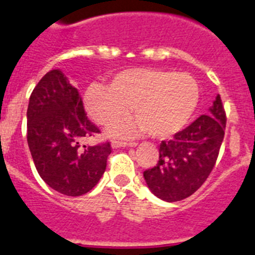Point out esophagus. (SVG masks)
<instances>
[{
    "mask_svg": "<svg viewBox=\"0 0 255 255\" xmlns=\"http://www.w3.org/2000/svg\"><path fill=\"white\" fill-rule=\"evenodd\" d=\"M127 146H129V143H127V142L112 141V147H113V148H120V147H127Z\"/></svg>",
    "mask_w": 255,
    "mask_h": 255,
    "instance_id": "esophagus-1",
    "label": "esophagus"
}]
</instances>
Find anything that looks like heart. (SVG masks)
Returning a JSON list of instances; mask_svg holds the SVG:
<instances>
[{
    "mask_svg": "<svg viewBox=\"0 0 255 255\" xmlns=\"http://www.w3.org/2000/svg\"><path fill=\"white\" fill-rule=\"evenodd\" d=\"M200 99L196 80L184 73L151 68H132L114 74L111 84L92 83L83 97L88 116L101 126H111L114 137H133L148 132L153 138H168L182 129L192 117Z\"/></svg>",
    "mask_w": 255,
    "mask_h": 255,
    "instance_id": "b5f03b06",
    "label": "heart"
}]
</instances>
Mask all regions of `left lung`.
Instances as JSON below:
<instances>
[{"label":"left lung","instance_id":"obj_1","mask_svg":"<svg viewBox=\"0 0 255 255\" xmlns=\"http://www.w3.org/2000/svg\"><path fill=\"white\" fill-rule=\"evenodd\" d=\"M209 111L172 139L162 141L157 165L143 172L147 186L158 199L175 203L191 196L213 171L227 125L220 95Z\"/></svg>","mask_w":255,"mask_h":255}]
</instances>
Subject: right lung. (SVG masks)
Wrapping results in <instances>:
<instances>
[{
  "label": "right lung",
  "mask_w": 255,
  "mask_h": 255,
  "mask_svg": "<svg viewBox=\"0 0 255 255\" xmlns=\"http://www.w3.org/2000/svg\"><path fill=\"white\" fill-rule=\"evenodd\" d=\"M88 120L78 89L59 69L41 78L27 108V143L40 177L66 196H80L98 184L112 148L109 142L80 147L99 133Z\"/></svg>",
  "instance_id": "1"
}]
</instances>
